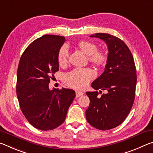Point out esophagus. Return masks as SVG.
<instances>
[{
  "label": "esophagus",
  "instance_id": "esophagus-1",
  "mask_svg": "<svg viewBox=\"0 0 153 153\" xmlns=\"http://www.w3.org/2000/svg\"><path fill=\"white\" fill-rule=\"evenodd\" d=\"M83 94H84V93H83L82 92L78 91V90H76V97H77H77H79L80 96L83 95Z\"/></svg>",
  "mask_w": 153,
  "mask_h": 153
}]
</instances>
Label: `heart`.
Segmentation results:
<instances>
[{
  "label": "heart",
  "mask_w": 153,
  "mask_h": 153,
  "mask_svg": "<svg viewBox=\"0 0 153 153\" xmlns=\"http://www.w3.org/2000/svg\"><path fill=\"white\" fill-rule=\"evenodd\" d=\"M79 48L85 54L89 56V61L96 66L100 67L106 65L108 60L107 52L97 51V44L88 40L80 41L78 43ZM69 50L67 45H64L59 49L58 53V63L60 65H64L67 63ZM95 73L92 69L86 67H77L64 75L65 84L76 89H83L94 78Z\"/></svg>",
  "instance_id": "heart-1"
}]
</instances>
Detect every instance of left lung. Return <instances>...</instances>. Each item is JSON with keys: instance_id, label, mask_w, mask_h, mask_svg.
<instances>
[{"instance_id": "8db88e82", "label": "left lung", "mask_w": 153, "mask_h": 153, "mask_svg": "<svg viewBox=\"0 0 153 153\" xmlns=\"http://www.w3.org/2000/svg\"><path fill=\"white\" fill-rule=\"evenodd\" d=\"M90 37L105 41L108 47V60L105 71L92 84L98 92H87L90 105L86 111L87 121L100 130H107L120 126L131 111L135 99L137 82L133 56L123 41L105 33H97Z\"/></svg>"}]
</instances>
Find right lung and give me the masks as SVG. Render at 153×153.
<instances>
[{"instance_id": "1", "label": "right lung", "mask_w": 153, "mask_h": 153, "mask_svg": "<svg viewBox=\"0 0 153 153\" xmlns=\"http://www.w3.org/2000/svg\"><path fill=\"white\" fill-rule=\"evenodd\" d=\"M63 36L45 35L27 46L17 69L16 92L19 107L31 125L40 130L57 128L65 120L76 97L74 90L49 89L48 84L59 71L58 53Z\"/></svg>"}]
</instances>
